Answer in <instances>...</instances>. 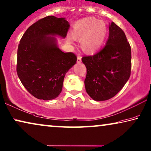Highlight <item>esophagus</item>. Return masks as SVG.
<instances>
[{
  "label": "esophagus",
  "mask_w": 151,
  "mask_h": 151,
  "mask_svg": "<svg viewBox=\"0 0 151 151\" xmlns=\"http://www.w3.org/2000/svg\"><path fill=\"white\" fill-rule=\"evenodd\" d=\"M77 62H78V63H80L82 62V56H80V55H78V58H77Z\"/></svg>",
  "instance_id": "34e87169"
}]
</instances>
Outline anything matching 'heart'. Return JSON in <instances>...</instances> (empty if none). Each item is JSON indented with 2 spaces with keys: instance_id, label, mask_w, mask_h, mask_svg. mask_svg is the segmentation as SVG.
<instances>
[{
  "instance_id": "b5f03b06",
  "label": "heart",
  "mask_w": 151,
  "mask_h": 151,
  "mask_svg": "<svg viewBox=\"0 0 151 151\" xmlns=\"http://www.w3.org/2000/svg\"><path fill=\"white\" fill-rule=\"evenodd\" d=\"M107 32L108 28L104 22L89 17L76 22L72 33L75 38H81V45L85 51L94 52L101 46ZM67 39L72 42L74 39L69 35Z\"/></svg>"
}]
</instances>
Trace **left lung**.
Instances as JSON below:
<instances>
[{"label": "left lung", "mask_w": 151, "mask_h": 151, "mask_svg": "<svg viewBox=\"0 0 151 151\" xmlns=\"http://www.w3.org/2000/svg\"><path fill=\"white\" fill-rule=\"evenodd\" d=\"M86 93L95 101H106L116 95L131 75L132 52L125 34L113 22L109 26L106 45L97 53L84 56Z\"/></svg>", "instance_id": "8db88e82"}]
</instances>
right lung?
<instances>
[{
	"label": "right lung",
	"instance_id": "add662e5",
	"mask_svg": "<svg viewBox=\"0 0 151 151\" xmlns=\"http://www.w3.org/2000/svg\"><path fill=\"white\" fill-rule=\"evenodd\" d=\"M70 26L65 18L50 16L28 27L19 41L16 71L22 84L39 99H55L65 74L76 63L73 52H63L55 35L65 38ZM52 35V36H48Z\"/></svg>",
	"mask_w": 151,
	"mask_h": 151
}]
</instances>
